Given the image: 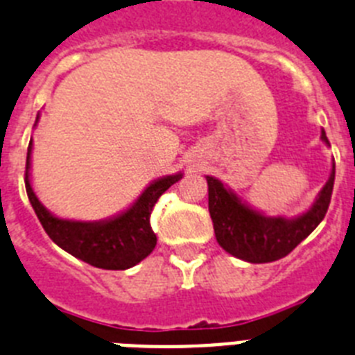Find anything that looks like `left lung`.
I'll return each instance as SVG.
<instances>
[{
	"label": "left lung",
	"mask_w": 355,
	"mask_h": 355,
	"mask_svg": "<svg viewBox=\"0 0 355 355\" xmlns=\"http://www.w3.org/2000/svg\"><path fill=\"white\" fill-rule=\"evenodd\" d=\"M322 140L329 145L325 131ZM336 165L311 210L296 219L266 217L251 210L235 193L230 192L219 180L207 175L208 210L214 220L215 239L230 255L246 260L251 264H266L284 259L300 242L314 232L329 210L332 189H334Z\"/></svg>",
	"instance_id": "1"
}]
</instances>
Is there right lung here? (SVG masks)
Segmentation results:
<instances>
[{"label":"right lung","instance_id":"right-lung-1","mask_svg":"<svg viewBox=\"0 0 355 355\" xmlns=\"http://www.w3.org/2000/svg\"><path fill=\"white\" fill-rule=\"evenodd\" d=\"M30 153L32 141L26 154V193L39 223L57 246L100 269H129L153 253L156 248V235L150 228L153 208L162 193L171 189L175 181H180L183 174L166 175L148 184L138 201L114 219L100 223L64 220L51 215L33 193L28 175Z\"/></svg>","mask_w":355,"mask_h":355}]
</instances>
